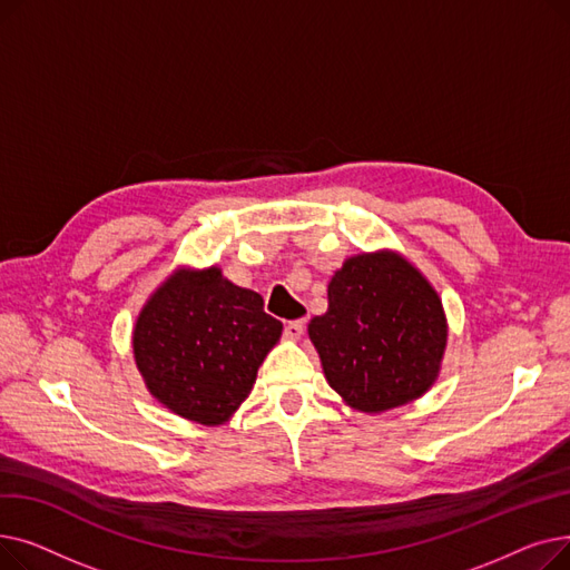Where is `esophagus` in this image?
<instances>
[{
  "instance_id": "1",
  "label": "esophagus",
  "mask_w": 570,
  "mask_h": 570,
  "mask_svg": "<svg viewBox=\"0 0 570 570\" xmlns=\"http://www.w3.org/2000/svg\"><path fill=\"white\" fill-rule=\"evenodd\" d=\"M303 333H305V318L288 321V323L284 325V337H286V340H291V342L301 340V337H303Z\"/></svg>"
}]
</instances>
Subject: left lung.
Returning <instances> with one entry per match:
<instances>
[{"label":"left lung","mask_w":570,"mask_h":570,"mask_svg":"<svg viewBox=\"0 0 570 570\" xmlns=\"http://www.w3.org/2000/svg\"><path fill=\"white\" fill-rule=\"evenodd\" d=\"M307 333L333 391L355 411L383 413L430 391L448 323L421 269L397 252H374L344 261L327 284V312Z\"/></svg>","instance_id":"left-lung-1"}]
</instances>
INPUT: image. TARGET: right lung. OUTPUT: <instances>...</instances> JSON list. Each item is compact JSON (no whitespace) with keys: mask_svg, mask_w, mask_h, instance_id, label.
Instances as JSON below:
<instances>
[{"mask_svg":"<svg viewBox=\"0 0 570 570\" xmlns=\"http://www.w3.org/2000/svg\"><path fill=\"white\" fill-rule=\"evenodd\" d=\"M282 321L256 291L219 267H179L149 295L134 325L136 367L166 409L200 425H222L256 383Z\"/></svg>","mask_w":570,"mask_h":570,"instance_id":"1","label":"right lung"}]
</instances>
